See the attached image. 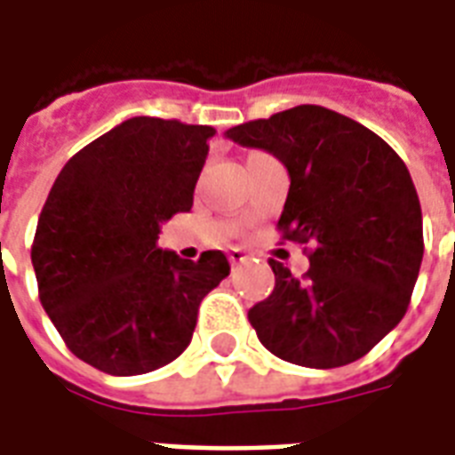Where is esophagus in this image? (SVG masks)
<instances>
[{"instance_id": "1", "label": "esophagus", "mask_w": 455, "mask_h": 455, "mask_svg": "<svg viewBox=\"0 0 455 455\" xmlns=\"http://www.w3.org/2000/svg\"><path fill=\"white\" fill-rule=\"evenodd\" d=\"M246 260L248 256L243 251H238V248H231V251H228V263H231V266H241V263H246Z\"/></svg>"}]
</instances>
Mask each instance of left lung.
<instances>
[{
	"instance_id": "obj_1",
	"label": "left lung",
	"mask_w": 455,
	"mask_h": 455,
	"mask_svg": "<svg viewBox=\"0 0 455 455\" xmlns=\"http://www.w3.org/2000/svg\"><path fill=\"white\" fill-rule=\"evenodd\" d=\"M227 136L283 160L290 192L277 228L309 258L302 277L270 258L275 287L248 312L258 339L305 368L358 361L400 324L419 275L424 234L410 170L378 133L316 104Z\"/></svg>"
}]
</instances>
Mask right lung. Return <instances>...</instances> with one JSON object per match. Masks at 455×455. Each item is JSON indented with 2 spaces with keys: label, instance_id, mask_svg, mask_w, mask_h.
I'll use <instances>...</instances> for the list:
<instances>
[{
  "label": "right lung",
  "instance_id": "add662e5",
  "mask_svg": "<svg viewBox=\"0 0 455 455\" xmlns=\"http://www.w3.org/2000/svg\"><path fill=\"white\" fill-rule=\"evenodd\" d=\"M217 131L133 116L65 163L36 227L31 263L65 346L109 375H140L185 351L199 302L228 275L221 251L182 260L160 224L192 209Z\"/></svg>",
  "mask_w": 455,
  "mask_h": 455
}]
</instances>
